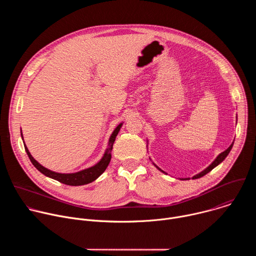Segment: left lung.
<instances>
[{
	"label": "left lung",
	"mask_w": 256,
	"mask_h": 256,
	"mask_svg": "<svg viewBox=\"0 0 256 256\" xmlns=\"http://www.w3.org/2000/svg\"><path fill=\"white\" fill-rule=\"evenodd\" d=\"M232 147H233V144L230 146V147H229V148H228L226 151H224L223 153H221L220 155H218V156L216 158V160H214V162H212V164H210L208 167H206V168L204 171H202L200 173H198V174L194 175V176L192 177V179H198V178H200V177H202L204 175H206V173H208L210 171H212V169H214L216 166H218V165L220 164L221 162H223V161L225 160V158L228 156V154L230 153V151H231ZM154 165H155V164H154ZM155 166H156V165H155ZM156 167H157V168H158L160 171H162L163 173H165V172H164L163 170H161V169H160L158 166H156ZM186 179H188V178H186Z\"/></svg>",
	"instance_id": "obj_1"
}]
</instances>
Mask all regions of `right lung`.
I'll list each match as a JSON object with an SVG mask.
<instances>
[{
	"label": "right lung",
	"mask_w": 256,
	"mask_h": 256,
	"mask_svg": "<svg viewBox=\"0 0 256 256\" xmlns=\"http://www.w3.org/2000/svg\"><path fill=\"white\" fill-rule=\"evenodd\" d=\"M122 126V124H118L116 128V130H114V132L112 134L110 138H109L108 148L106 149L102 159L97 164H95L94 166H92L90 168H87V169H84V170H81V171L76 172V173H58V172H54L52 170H48L46 167H44L42 165H40L38 161H36L31 156V154L29 153V151H28V149H27L25 144H24V147H25V151H26L31 163L34 165V167L36 169L40 171L46 176L50 177L54 180H58V181L62 182V184H66V186H84V184H90V182L97 179L107 168V166H108V164H109V162H110V159H112V147H114V142L116 140V138ZM22 138H23V136H22Z\"/></svg>",
	"instance_id": "right-lung-1"
}]
</instances>
